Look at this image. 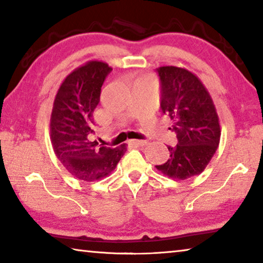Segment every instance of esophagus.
<instances>
[{"mask_svg": "<svg viewBox=\"0 0 263 263\" xmlns=\"http://www.w3.org/2000/svg\"><path fill=\"white\" fill-rule=\"evenodd\" d=\"M128 142L132 145H136V146H145L146 144H147V140H130Z\"/></svg>", "mask_w": 263, "mask_h": 263, "instance_id": "1", "label": "esophagus"}]
</instances>
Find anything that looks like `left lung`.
Here are the masks:
<instances>
[{
    "mask_svg": "<svg viewBox=\"0 0 263 263\" xmlns=\"http://www.w3.org/2000/svg\"><path fill=\"white\" fill-rule=\"evenodd\" d=\"M157 72L160 106L171 118L177 145L168 146L167 162L155 167L171 179L186 180L201 174L215 155L220 140L219 118L210 94L194 73L175 66H162Z\"/></svg>",
    "mask_w": 263,
    "mask_h": 263,
    "instance_id": "left-lung-1",
    "label": "left lung"
}]
</instances>
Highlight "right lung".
Here are the masks:
<instances>
[{
    "mask_svg": "<svg viewBox=\"0 0 263 263\" xmlns=\"http://www.w3.org/2000/svg\"><path fill=\"white\" fill-rule=\"evenodd\" d=\"M112 68L103 61H88L68 74L53 103L50 132L57 158L79 180L92 182L110 175L126 152V145L111 148L90 139L92 112L101 88Z\"/></svg>",
    "mask_w": 263,
    "mask_h": 263,
    "instance_id": "add662e5",
    "label": "right lung"
}]
</instances>
